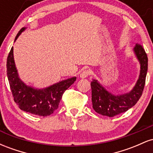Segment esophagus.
Instances as JSON below:
<instances>
[{
  "label": "esophagus",
  "instance_id": "esophagus-1",
  "mask_svg": "<svg viewBox=\"0 0 153 153\" xmlns=\"http://www.w3.org/2000/svg\"><path fill=\"white\" fill-rule=\"evenodd\" d=\"M89 75H90V71H88V70L83 71L81 73H80V78H87Z\"/></svg>",
  "mask_w": 153,
  "mask_h": 153
}]
</instances>
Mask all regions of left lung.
<instances>
[{"label":"left lung","mask_w":153,"mask_h":153,"mask_svg":"<svg viewBox=\"0 0 153 153\" xmlns=\"http://www.w3.org/2000/svg\"><path fill=\"white\" fill-rule=\"evenodd\" d=\"M132 51L140 63V70L137 80L130 91L124 94H114L96 79H93L91 82L93 108L99 114L109 117H114L134 106L141 97L147 73L148 59L141 45H136Z\"/></svg>","instance_id":"1"}]
</instances>
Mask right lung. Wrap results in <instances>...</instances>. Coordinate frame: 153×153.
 Listing matches in <instances>:
<instances>
[{
  "label": "right lung",
  "mask_w": 153,
  "mask_h": 153,
  "mask_svg": "<svg viewBox=\"0 0 153 153\" xmlns=\"http://www.w3.org/2000/svg\"><path fill=\"white\" fill-rule=\"evenodd\" d=\"M26 29V27H23L19 31L14 42ZM6 66L7 77L15 102L24 111L41 117L52 114L58 108L62 94L76 80V77H72L42 88L26 85L19 77L13 47L7 58Z\"/></svg>",
  "instance_id": "add662e5"
}]
</instances>
